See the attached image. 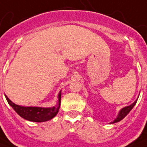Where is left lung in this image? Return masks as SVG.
Wrapping results in <instances>:
<instances>
[{"instance_id":"8db88e82","label":"left lung","mask_w":147,"mask_h":147,"mask_svg":"<svg viewBox=\"0 0 147 147\" xmlns=\"http://www.w3.org/2000/svg\"><path fill=\"white\" fill-rule=\"evenodd\" d=\"M137 101V100H136L133 103L132 105H130V106H127V107L122 108V109L121 110V111L119 112L118 115H117V118L115 119V120H114L113 122H112V123H117V122H119V121H121L122 119L124 118V117H125L127 115L128 113H129V112L131 111V109H132L133 107H134V106L136 105Z\"/></svg>"}]
</instances>
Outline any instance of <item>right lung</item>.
Listing matches in <instances>:
<instances>
[{"label":"right lung","mask_w":147,"mask_h":147,"mask_svg":"<svg viewBox=\"0 0 147 147\" xmlns=\"http://www.w3.org/2000/svg\"><path fill=\"white\" fill-rule=\"evenodd\" d=\"M5 97L8 104L13 108V110L20 116L27 121H33V122H45L53 118L59 112L60 101H61V93H59V106L57 107H53L44 108L40 107H23V106L15 105L14 103H13L7 97V95H5Z\"/></svg>","instance_id":"add662e5"}]
</instances>
